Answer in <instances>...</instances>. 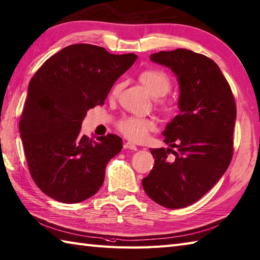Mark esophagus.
Here are the masks:
<instances>
[{
	"label": "esophagus",
	"instance_id": "obj_1",
	"mask_svg": "<svg viewBox=\"0 0 260 260\" xmlns=\"http://www.w3.org/2000/svg\"><path fill=\"white\" fill-rule=\"evenodd\" d=\"M124 147H125V149H129V150H133V151L137 150V146L134 143H132V142H129V141L125 142Z\"/></svg>",
	"mask_w": 260,
	"mask_h": 260
}]
</instances>
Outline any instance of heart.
I'll return each instance as SVG.
<instances>
[{
  "instance_id": "b5f03b06",
  "label": "heart",
  "mask_w": 260,
  "mask_h": 260,
  "mask_svg": "<svg viewBox=\"0 0 260 260\" xmlns=\"http://www.w3.org/2000/svg\"><path fill=\"white\" fill-rule=\"evenodd\" d=\"M140 81L154 98H161L171 91V81L165 72L160 70H145L140 74ZM120 82L116 83L111 90V95H118L121 90ZM154 120L144 117L125 116L117 121V128L127 139L134 142L144 141L149 133L155 129Z\"/></svg>"
}]
</instances>
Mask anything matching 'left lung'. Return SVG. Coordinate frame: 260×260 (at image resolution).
<instances>
[{
	"instance_id": "1",
	"label": "left lung",
	"mask_w": 260,
	"mask_h": 260,
	"mask_svg": "<svg viewBox=\"0 0 260 260\" xmlns=\"http://www.w3.org/2000/svg\"><path fill=\"white\" fill-rule=\"evenodd\" d=\"M180 84L178 114L164 132L172 149H151L154 166L142 180L152 201L172 210L196 203L226 171L233 155L237 106L231 86L214 60L189 49L152 54ZM175 155L168 159L167 155Z\"/></svg>"
}]
</instances>
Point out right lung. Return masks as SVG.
Here are the masks:
<instances>
[{
	"label": "right lung",
	"mask_w": 260,
	"mask_h": 260,
	"mask_svg": "<svg viewBox=\"0 0 260 260\" xmlns=\"http://www.w3.org/2000/svg\"><path fill=\"white\" fill-rule=\"evenodd\" d=\"M135 54L74 44L46 60L30 80L19 131L30 176L44 194L80 203L104 184L106 166L118 154L119 136H81L86 111L104 105L111 86L134 64Z\"/></svg>",
	"instance_id": "right-lung-1"
}]
</instances>
